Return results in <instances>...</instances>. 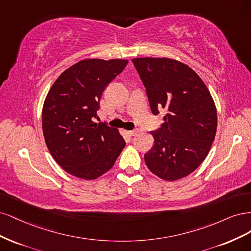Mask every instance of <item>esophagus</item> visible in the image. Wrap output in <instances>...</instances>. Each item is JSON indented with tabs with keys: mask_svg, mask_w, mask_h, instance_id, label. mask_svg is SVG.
<instances>
[{
	"mask_svg": "<svg viewBox=\"0 0 251 251\" xmlns=\"http://www.w3.org/2000/svg\"><path fill=\"white\" fill-rule=\"evenodd\" d=\"M137 133H139V129H133V130L128 131V134H129V135H131V136H133V135H136Z\"/></svg>",
	"mask_w": 251,
	"mask_h": 251,
	"instance_id": "34e87169",
	"label": "esophagus"
}]
</instances>
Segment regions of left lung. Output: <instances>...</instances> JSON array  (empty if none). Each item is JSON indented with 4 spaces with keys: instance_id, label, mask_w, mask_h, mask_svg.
Here are the masks:
<instances>
[{
    "instance_id": "1",
    "label": "left lung",
    "mask_w": 251,
    "mask_h": 251,
    "mask_svg": "<svg viewBox=\"0 0 251 251\" xmlns=\"http://www.w3.org/2000/svg\"><path fill=\"white\" fill-rule=\"evenodd\" d=\"M153 115L164 123L151 134L144 155L150 171L165 180L183 178L201 165L215 140L217 109L206 85L187 64L170 58H134Z\"/></svg>"
}]
</instances>
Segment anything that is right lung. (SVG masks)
Here are the masks:
<instances>
[{
    "label": "right lung",
    "instance_id": "obj_1",
    "mask_svg": "<svg viewBox=\"0 0 251 251\" xmlns=\"http://www.w3.org/2000/svg\"><path fill=\"white\" fill-rule=\"evenodd\" d=\"M125 59H84L64 71L43 107L48 149L64 171L92 180L114 166L125 147L117 128L95 123L106 86L125 69Z\"/></svg>",
    "mask_w": 251,
    "mask_h": 251
}]
</instances>
